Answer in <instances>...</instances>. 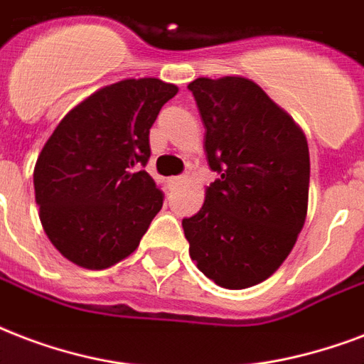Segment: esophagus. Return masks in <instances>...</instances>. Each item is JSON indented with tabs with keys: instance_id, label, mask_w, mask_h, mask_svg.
Instances as JSON below:
<instances>
[{
	"instance_id": "esophagus-1",
	"label": "esophagus",
	"mask_w": 364,
	"mask_h": 364,
	"mask_svg": "<svg viewBox=\"0 0 364 364\" xmlns=\"http://www.w3.org/2000/svg\"><path fill=\"white\" fill-rule=\"evenodd\" d=\"M184 180H186V176H171V178L167 180V184L171 186V188H176V186L182 184Z\"/></svg>"
}]
</instances>
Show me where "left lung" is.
<instances>
[{"label":"left lung","instance_id":"8db88e82","mask_svg":"<svg viewBox=\"0 0 364 364\" xmlns=\"http://www.w3.org/2000/svg\"><path fill=\"white\" fill-rule=\"evenodd\" d=\"M208 167L220 176L182 220L190 256L224 289L266 281L290 255L308 214L306 134L255 81L197 77Z\"/></svg>","mask_w":364,"mask_h":364}]
</instances>
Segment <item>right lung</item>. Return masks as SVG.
<instances>
[{"instance_id": "obj_1", "label": "right lung", "mask_w": 364, "mask_h": 364, "mask_svg": "<svg viewBox=\"0 0 364 364\" xmlns=\"http://www.w3.org/2000/svg\"><path fill=\"white\" fill-rule=\"evenodd\" d=\"M178 87L156 77L102 87L72 108L33 168L39 220L64 258L106 269L136 250L163 207L150 174V129Z\"/></svg>"}]
</instances>
